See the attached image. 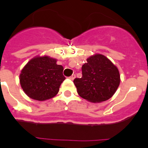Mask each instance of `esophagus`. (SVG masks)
<instances>
[{
  "instance_id": "obj_1",
  "label": "esophagus",
  "mask_w": 148,
  "mask_h": 148,
  "mask_svg": "<svg viewBox=\"0 0 148 148\" xmlns=\"http://www.w3.org/2000/svg\"><path fill=\"white\" fill-rule=\"evenodd\" d=\"M69 78H70V79H71V80H73V79H74V78H75V74H73V75H72L71 76L69 77Z\"/></svg>"
}]
</instances>
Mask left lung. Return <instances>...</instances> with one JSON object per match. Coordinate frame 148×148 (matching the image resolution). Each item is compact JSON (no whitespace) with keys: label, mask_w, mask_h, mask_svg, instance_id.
Segmentation results:
<instances>
[{"label":"left lung","mask_w":148,"mask_h":148,"mask_svg":"<svg viewBox=\"0 0 148 148\" xmlns=\"http://www.w3.org/2000/svg\"><path fill=\"white\" fill-rule=\"evenodd\" d=\"M87 61L82 67V78L73 81L78 95L94 103L108 100L119 86V70L103 55L91 56Z\"/></svg>","instance_id":"obj_1"}]
</instances>
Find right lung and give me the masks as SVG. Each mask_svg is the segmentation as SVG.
<instances>
[{"mask_svg": "<svg viewBox=\"0 0 148 148\" xmlns=\"http://www.w3.org/2000/svg\"><path fill=\"white\" fill-rule=\"evenodd\" d=\"M64 67L49 56L36 57L27 64L20 75L22 89L31 99L44 101L54 97L65 79Z\"/></svg>", "mask_w": 148, "mask_h": 148, "instance_id": "add662e5", "label": "right lung"}]
</instances>
